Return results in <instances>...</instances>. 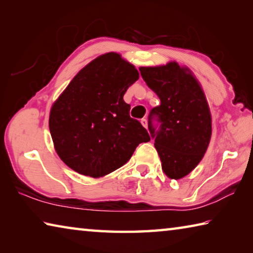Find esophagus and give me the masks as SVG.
Instances as JSON below:
<instances>
[{
    "instance_id": "1",
    "label": "esophagus",
    "mask_w": 253,
    "mask_h": 253,
    "mask_svg": "<svg viewBox=\"0 0 253 253\" xmlns=\"http://www.w3.org/2000/svg\"><path fill=\"white\" fill-rule=\"evenodd\" d=\"M140 123H142V125H143L145 128H147V126H148V122H147V119H146V118H143L142 121H140Z\"/></svg>"
}]
</instances>
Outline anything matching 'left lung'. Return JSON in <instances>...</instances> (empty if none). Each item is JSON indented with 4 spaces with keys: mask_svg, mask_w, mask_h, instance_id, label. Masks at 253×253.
I'll list each match as a JSON object with an SVG mask.
<instances>
[{
    "mask_svg": "<svg viewBox=\"0 0 253 253\" xmlns=\"http://www.w3.org/2000/svg\"><path fill=\"white\" fill-rule=\"evenodd\" d=\"M139 71L161 100L149 114L148 129L162 169L170 179H179L198 166L209 147L212 117L207 97L192 71L175 61ZM154 118L161 123L158 130L151 124Z\"/></svg>",
    "mask_w": 253,
    "mask_h": 253,
    "instance_id": "8db88e82",
    "label": "left lung"
}]
</instances>
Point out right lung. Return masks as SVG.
<instances>
[{"mask_svg": "<svg viewBox=\"0 0 253 253\" xmlns=\"http://www.w3.org/2000/svg\"><path fill=\"white\" fill-rule=\"evenodd\" d=\"M138 78L131 63L108 52L84 67L53 102L50 134L55 152L71 169L102 177L126 164L140 143L151 140L124 101Z\"/></svg>", "mask_w": 253, "mask_h": 253, "instance_id": "add662e5", "label": "right lung"}]
</instances>
